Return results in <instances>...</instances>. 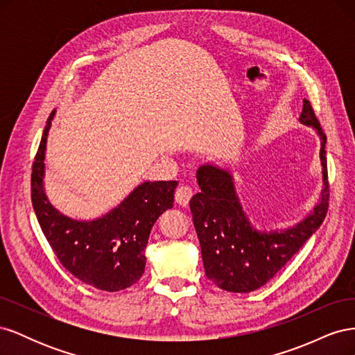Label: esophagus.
Returning <instances> with one entry per match:
<instances>
[{"label": "esophagus", "instance_id": "1", "mask_svg": "<svg viewBox=\"0 0 355 355\" xmlns=\"http://www.w3.org/2000/svg\"><path fill=\"white\" fill-rule=\"evenodd\" d=\"M192 197V189L188 185H179L175 192V200L179 206H188V202Z\"/></svg>", "mask_w": 355, "mask_h": 355}]
</instances>
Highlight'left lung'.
<instances>
[{
	"mask_svg": "<svg viewBox=\"0 0 355 355\" xmlns=\"http://www.w3.org/2000/svg\"><path fill=\"white\" fill-rule=\"evenodd\" d=\"M299 123L313 127L320 139L323 188L314 209L295 225L280 230L256 228L241 206L228 168L206 163L197 170L201 191L191 198L189 207L201 247L204 271L209 280L227 292L249 293L266 284L326 218L327 139L306 99Z\"/></svg>",
	"mask_w": 355,
	"mask_h": 355,
	"instance_id": "obj_1",
	"label": "left lung"
}]
</instances>
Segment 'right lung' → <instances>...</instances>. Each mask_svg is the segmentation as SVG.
I'll use <instances>...</instances> for the list:
<instances>
[{
  "label": "right lung",
  "mask_w": 355,
  "mask_h": 355,
  "mask_svg": "<svg viewBox=\"0 0 355 355\" xmlns=\"http://www.w3.org/2000/svg\"><path fill=\"white\" fill-rule=\"evenodd\" d=\"M53 111L42 132L31 175V198L40 227L60 263L85 284L105 292L133 286L145 271L151 228L173 207L176 180H146L118 206L96 219H73L50 202L46 188L47 136Z\"/></svg>",
  "instance_id": "1"
}]
</instances>
